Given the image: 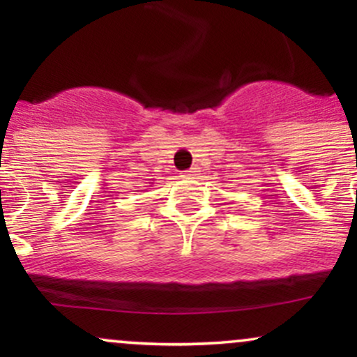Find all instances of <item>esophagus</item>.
<instances>
[{
	"label": "esophagus",
	"mask_w": 357,
	"mask_h": 357,
	"mask_svg": "<svg viewBox=\"0 0 357 357\" xmlns=\"http://www.w3.org/2000/svg\"><path fill=\"white\" fill-rule=\"evenodd\" d=\"M198 173H199V171H198V167H196V166H192V167H190V169H188V171H184L183 176H184V178H195V176L198 174Z\"/></svg>",
	"instance_id": "esophagus-1"
}]
</instances>
